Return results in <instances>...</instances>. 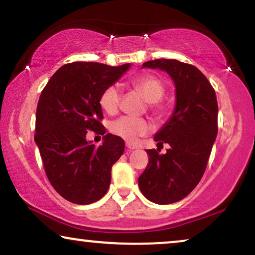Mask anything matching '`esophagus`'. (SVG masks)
<instances>
[{"label":"esophagus","mask_w":255,"mask_h":255,"mask_svg":"<svg viewBox=\"0 0 255 255\" xmlns=\"http://www.w3.org/2000/svg\"><path fill=\"white\" fill-rule=\"evenodd\" d=\"M127 147H128V151H133V149H137L138 148V146L134 145V144H132V142H127Z\"/></svg>","instance_id":"34e87169"}]
</instances>
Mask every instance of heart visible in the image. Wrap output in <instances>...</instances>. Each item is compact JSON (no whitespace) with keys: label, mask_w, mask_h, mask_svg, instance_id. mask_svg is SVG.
<instances>
[{"label":"heart","mask_w":255,"mask_h":255,"mask_svg":"<svg viewBox=\"0 0 255 255\" xmlns=\"http://www.w3.org/2000/svg\"><path fill=\"white\" fill-rule=\"evenodd\" d=\"M131 86L142 94L149 102V107L154 111L160 110L159 101L165 95V85L154 75H140L131 80ZM121 102V89L117 86H109L103 90L100 96V106L107 114L117 113ZM114 134L123 138L124 140L134 141L140 135L149 131L148 122L144 118L123 116L118 118L111 125Z\"/></svg>","instance_id":"1"}]
</instances>
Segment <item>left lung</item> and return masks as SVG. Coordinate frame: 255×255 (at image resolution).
<instances>
[{
  "instance_id": "8db88e82",
  "label": "left lung",
  "mask_w": 255,
  "mask_h": 255,
  "mask_svg": "<svg viewBox=\"0 0 255 255\" xmlns=\"http://www.w3.org/2000/svg\"><path fill=\"white\" fill-rule=\"evenodd\" d=\"M159 68L175 85V108L156 132L158 147L168 144L165 154L147 149L148 165L139 176L142 195L153 203L170 204L188 196L203 176L216 140L218 104L210 82L197 67L174 59H156L142 68Z\"/></svg>"
}]
</instances>
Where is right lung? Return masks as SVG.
Masks as SVG:
<instances>
[{"label": "right lung", "mask_w": 255, "mask_h": 255, "mask_svg": "<svg viewBox=\"0 0 255 255\" xmlns=\"http://www.w3.org/2000/svg\"><path fill=\"white\" fill-rule=\"evenodd\" d=\"M130 64L117 67L99 62L61 66L41 92L34 141L45 173L57 193L72 203L90 204L102 198L111 181V167L124 153V140L108 133L95 146L88 131L106 133L100 96Z\"/></svg>", "instance_id": "add662e5"}]
</instances>
